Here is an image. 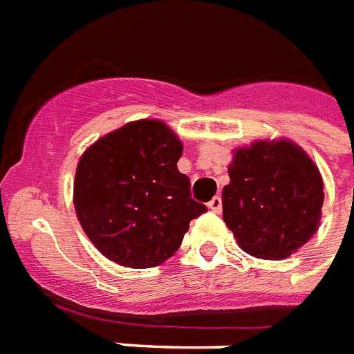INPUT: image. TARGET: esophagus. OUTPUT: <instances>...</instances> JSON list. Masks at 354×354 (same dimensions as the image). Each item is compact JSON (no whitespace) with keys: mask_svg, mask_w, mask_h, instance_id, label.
Here are the masks:
<instances>
[{"mask_svg":"<svg viewBox=\"0 0 354 354\" xmlns=\"http://www.w3.org/2000/svg\"><path fill=\"white\" fill-rule=\"evenodd\" d=\"M208 208H210L212 212H216V214H219V212H221V208H223V203H221V197L217 195V197L212 198L210 203H208Z\"/></svg>","mask_w":354,"mask_h":354,"instance_id":"esophagus-1","label":"esophagus"}]
</instances>
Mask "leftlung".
I'll return each mask as SVG.
<instances>
[{"instance_id": "8db88e82", "label": "left lung", "mask_w": 354, "mask_h": 354, "mask_svg": "<svg viewBox=\"0 0 354 354\" xmlns=\"http://www.w3.org/2000/svg\"><path fill=\"white\" fill-rule=\"evenodd\" d=\"M223 187V219L253 257H289L317 230L324 193L313 161L287 140L236 150Z\"/></svg>"}]
</instances>
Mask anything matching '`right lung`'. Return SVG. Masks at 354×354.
Masks as SVG:
<instances>
[{
    "mask_svg": "<svg viewBox=\"0 0 354 354\" xmlns=\"http://www.w3.org/2000/svg\"><path fill=\"white\" fill-rule=\"evenodd\" d=\"M182 142L157 120L112 131L84 151L75 178V210L104 257L151 268L182 245L189 221L208 210L191 198L178 170Z\"/></svg>",
    "mask_w": 354,
    "mask_h": 354,
    "instance_id": "1",
    "label": "right lung"
}]
</instances>
